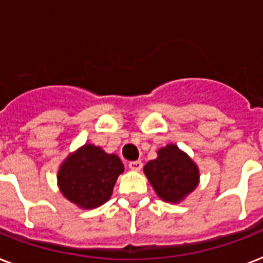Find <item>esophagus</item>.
Instances as JSON below:
<instances>
[{"label": "esophagus", "instance_id": "esophagus-1", "mask_svg": "<svg viewBox=\"0 0 263 263\" xmlns=\"http://www.w3.org/2000/svg\"><path fill=\"white\" fill-rule=\"evenodd\" d=\"M142 166H143L142 161H131V162H128V168L131 169V171H135V172H139Z\"/></svg>", "mask_w": 263, "mask_h": 263}]
</instances>
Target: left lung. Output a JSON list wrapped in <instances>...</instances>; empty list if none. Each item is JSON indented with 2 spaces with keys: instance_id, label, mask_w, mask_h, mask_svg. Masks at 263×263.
<instances>
[{
  "instance_id": "1",
  "label": "left lung",
  "mask_w": 263,
  "mask_h": 263,
  "mask_svg": "<svg viewBox=\"0 0 263 263\" xmlns=\"http://www.w3.org/2000/svg\"><path fill=\"white\" fill-rule=\"evenodd\" d=\"M143 171L157 195L171 203L181 202L199 183L196 164L176 144L160 148L158 157L148 161Z\"/></svg>"
}]
</instances>
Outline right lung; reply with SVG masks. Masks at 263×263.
<instances>
[{
    "mask_svg": "<svg viewBox=\"0 0 263 263\" xmlns=\"http://www.w3.org/2000/svg\"><path fill=\"white\" fill-rule=\"evenodd\" d=\"M124 165L116 154L94 144H84L68 156L59 169L63 195L82 209H94L110 199Z\"/></svg>",
    "mask_w": 263,
    "mask_h": 263,
    "instance_id": "right-lung-1",
    "label": "right lung"
}]
</instances>
